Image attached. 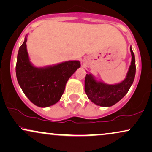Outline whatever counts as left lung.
Returning <instances> with one entry per match:
<instances>
[{"mask_svg":"<svg viewBox=\"0 0 152 152\" xmlns=\"http://www.w3.org/2000/svg\"><path fill=\"white\" fill-rule=\"evenodd\" d=\"M131 62L126 78L115 84H107L97 80L91 74H87L85 78V92L91 102L102 107L112 106L120 102L132 86L135 75V60L131 46Z\"/></svg>","mask_w":152,"mask_h":152,"instance_id":"1","label":"left lung"}]
</instances>
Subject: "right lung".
<instances>
[{
  "label": "right lung",
  "mask_w": 152,
  "mask_h": 152,
  "mask_svg": "<svg viewBox=\"0 0 152 152\" xmlns=\"http://www.w3.org/2000/svg\"><path fill=\"white\" fill-rule=\"evenodd\" d=\"M27 35L17 55L16 74L19 86L35 106L46 108L56 104L63 94L66 82L80 66L78 60H69L44 67L30 61L27 51Z\"/></svg>",
  "instance_id": "obj_1"
}]
</instances>
